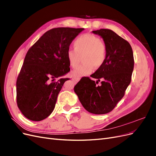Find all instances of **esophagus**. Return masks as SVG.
Returning <instances> with one entry per match:
<instances>
[{
    "label": "esophagus",
    "mask_w": 156,
    "mask_h": 156,
    "mask_svg": "<svg viewBox=\"0 0 156 156\" xmlns=\"http://www.w3.org/2000/svg\"><path fill=\"white\" fill-rule=\"evenodd\" d=\"M79 79H80V78L79 77H73L72 78V80L73 81L75 82V83H77V82H78L79 81Z\"/></svg>",
    "instance_id": "obj_1"
}]
</instances>
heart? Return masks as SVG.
Masks as SVG:
<instances>
[{"label":"heart","mask_w":156,"mask_h":156,"mask_svg":"<svg viewBox=\"0 0 156 156\" xmlns=\"http://www.w3.org/2000/svg\"><path fill=\"white\" fill-rule=\"evenodd\" d=\"M73 45L75 49H68L66 54L71 67H76L80 56L84 55V63L72 71L73 76L80 77L87 75L92 72L94 66L99 68L104 63L107 56L106 47L98 36L92 34H82L75 40Z\"/></svg>","instance_id":"b5f03b06"}]
</instances>
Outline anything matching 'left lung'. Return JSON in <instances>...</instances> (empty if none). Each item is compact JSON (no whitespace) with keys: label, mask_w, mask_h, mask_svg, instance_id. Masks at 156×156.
<instances>
[{"label":"left lung","mask_w":156,"mask_h":156,"mask_svg":"<svg viewBox=\"0 0 156 156\" xmlns=\"http://www.w3.org/2000/svg\"><path fill=\"white\" fill-rule=\"evenodd\" d=\"M92 32L104 41L106 59L90 75L98 81L83 77L75 86L74 91L87 111L103 115L112 111L124 96L133 71V53L129 42L112 30L102 29ZM100 80L101 84L98 86Z\"/></svg>","instance_id":"8db88e82"}]
</instances>
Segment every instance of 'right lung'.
<instances>
[{
  "mask_svg": "<svg viewBox=\"0 0 156 156\" xmlns=\"http://www.w3.org/2000/svg\"><path fill=\"white\" fill-rule=\"evenodd\" d=\"M84 29L59 27L47 31L29 49L16 82L17 104L27 119L41 121L53 111L70 71L66 51Z\"/></svg>",
  "mask_w": 156,
  "mask_h": 156,
  "instance_id": "1",
  "label": "right lung"
}]
</instances>
